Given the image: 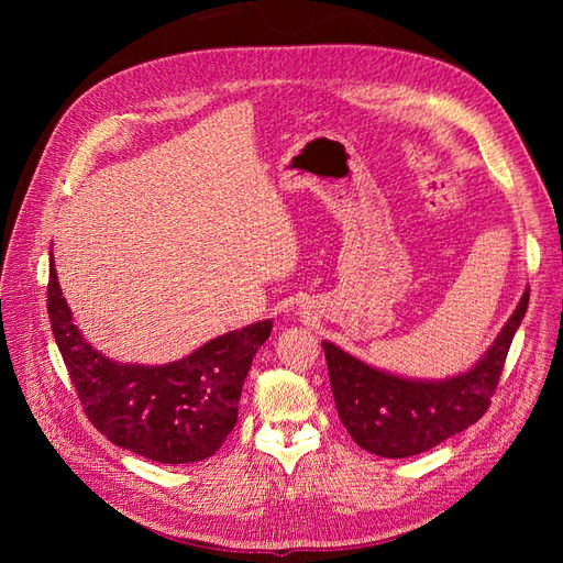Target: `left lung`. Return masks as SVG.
<instances>
[{"label": "left lung", "instance_id": "left-lung-1", "mask_svg": "<svg viewBox=\"0 0 563 563\" xmlns=\"http://www.w3.org/2000/svg\"><path fill=\"white\" fill-rule=\"evenodd\" d=\"M526 308L528 288L476 366L446 380L391 376L323 340L335 408L350 437L368 453L408 457L467 430L488 411Z\"/></svg>", "mask_w": 563, "mask_h": 563}]
</instances>
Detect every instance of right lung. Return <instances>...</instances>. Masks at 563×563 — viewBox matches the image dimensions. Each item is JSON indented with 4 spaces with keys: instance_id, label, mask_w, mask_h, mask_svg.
<instances>
[{
    "instance_id": "add662e5",
    "label": "right lung",
    "mask_w": 563,
    "mask_h": 563,
    "mask_svg": "<svg viewBox=\"0 0 563 563\" xmlns=\"http://www.w3.org/2000/svg\"><path fill=\"white\" fill-rule=\"evenodd\" d=\"M46 291L51 331L84 413L100 434L164 465L199 463L223 446L253 356L269 338V319L218 335L172 364H119L93 350L75 327L54 253Z\"/></svg>"
}]
</instances>
